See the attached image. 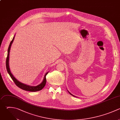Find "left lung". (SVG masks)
<instances>
[{
  "instance_id": "obj_1",
  "label": "left lung",
  "mask_w": 120,
  "mask_h": 120,
  "mask_svg": "<svg viewBox=\"0 0 120 120\" xmlns=\"http://www.w3.org/2000/svg\"><path fill=\"white\" fill-rule=\"evenodd\" d=\"M68 92H69V93H70V94H71V95H72V94H71V93H70V92H69V91H68ZM73 96H74V95H73ZM74 97H75V96H74Z\"/></svg>"
}]
</instances>
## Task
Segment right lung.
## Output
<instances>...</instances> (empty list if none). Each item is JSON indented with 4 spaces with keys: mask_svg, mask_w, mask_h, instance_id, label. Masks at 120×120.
<instances>
[{
    "mask_svg": "<svg viewBox=\"0 0 120 120\" xmlns=\"http://www.w3.org/2000/svg\"><path fill=\"white\" fill-rule=\"evenodd\" d=\"M15 38V37L13 38L12 40L11 41V42L10 43L8 49V56L7 58V60H6V68H7V69L8 71V73L9 75H10V77H11V78L12 79V80H13V81L15 83V84L20 88H21V89H22L23 90H27V91H39L41 90L45 85L46 82V76L47 75V74L48 73V72L46 73L44 76V80L41 83H40L39 85L37 86H29V85H27L26 84H23L21 82H20L19 81H18L14 76V75L12 74L10 68H9V52H10V48H11V46L12 45V44L13 43L14 40Z\"/></svg>",
    "mask_w": 120,
    "mask_h": 120,
    "instance_id": "add662e5",
    "label": "right lung"
}]
</instances>
